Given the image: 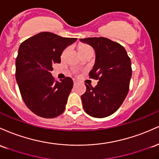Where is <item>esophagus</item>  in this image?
<instances>
[{
  "label": "esophagus",
  "mask_w": 159,
  "mask_h": 159,
  "mask_svg": "<svg viewBox=\"0 0 159 159\" xmlns=\"http://www.w3.org/2000/svg\"><path fill=\"white\" fill-rule=\"evenodd\" d=\"M73 81H74V85L76 84V83H77V80H76V79H74V80H73Z\"/></svg>",
  "instance_id": "esophagus-1"
}]
</instances>
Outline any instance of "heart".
I'll list each match as a JSON object with an SVG mask.
<instances>
[{"instance_id":"b5f03b06","label":"heart","mask_w":159,"mask_h":159,"mask_svg":"<svg viewBox=\"0 0 159 159\" xmlns=\"http://www.w3.org/2000/svg\"><path fill=\"white\" fill-rule=\"evenodd\" d=\"M92 49V48H91L90 46H88V45H85V44H81V45L79 46L80 52H84L85 50H88V49ZM67 50H68V48L65 49V50H64L63 52H62V55H61L62 58H64V57L65 56V55H66V53H67Z\"/></svg>"}]
</instances>
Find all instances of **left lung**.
I'll return each instance as SVG.
<instances>
[{"instance_id": "1", "label": "left lung", "mask_w": 159, "mask_h": 159, "mask_svg": "<svg viewBox=\"0 0 159 159\" xmlns=\"http://www.w3.org/2000/svg\"><path fill=\"white\" fill-rule=\"evenodd\" d=\"M95 51V63L90 78L98 80L94 88L85 84L81 96L85 113L94 118H104L122 104L129 89L132 69L131 59L122 45L106 37L80 39Z\"/></svg>"}]
</instances>
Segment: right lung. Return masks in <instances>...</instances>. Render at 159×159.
I'll list each match as a JSON object with an SVG mask.
<instances>
[{
  "mask_svg": "<svg viewBox=\"0 0 159 159\" xmlns=\"http://www.w3.org/2000/svg\"><path fill=\"white\" fill-rule=\"evenodd\" d=\"M76 40L41 32L19 46L16 79L25 103L39 116L55 118L65 111L74 83L70 77L56 81L51 71L64 49Z\"/></svg>",
  "mask_w": 159,
  "mask_h": 159,
  "instance_id": "obj_1",
  "label": "right lung"
}]
</instances>
